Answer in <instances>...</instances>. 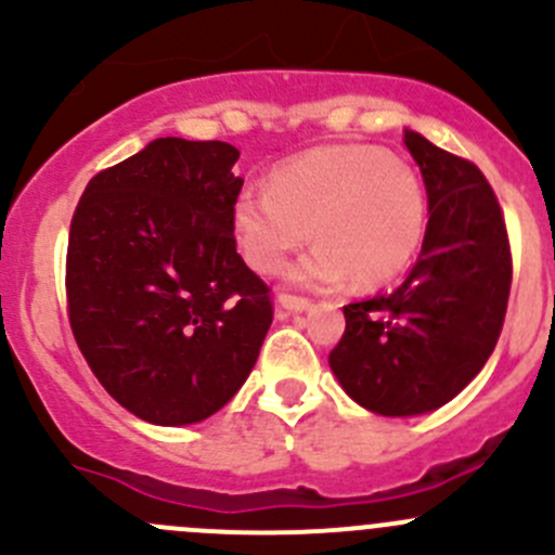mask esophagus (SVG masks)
I'll use <instances>...</instances> for the list:
<instances>
[{"instance_id":"34e87169","label":"esophagus","mask_w":555,"mask_h":555,"mask_svg":"<svg viewBox=\"0 0 555 555\" xmlns=\"http://www.w3.org/2000/svg\"><path fill=\"white\" fill-rule=\"evenodd\" d=\"M278 305L283 307V310H291V312H299V310H307V307L312 305L307 296H299V294H288V291H280L278 294Z\"/></svg>"}]
</instances>
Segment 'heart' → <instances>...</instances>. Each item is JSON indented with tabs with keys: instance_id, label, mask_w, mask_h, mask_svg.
<instances>
[{
	"instance_id": "b5f03b06",
	"label": "heart",
	"mask_w": 555,
	"mask_h": 555,
	"mask_svg": "<svg viewBox=\"0 0 555 555\" xmlns=\"http://www.w3.org/2000/svg\"><path fill=\"white\" fill-rule=\"evenodd\" d=\"M245 261L278 272L296 248H315L291 270L307 285H383L408 270L426 232V191L408 162L375 145H326L288 158L270 185L250 183L234 202Z\"/></svg>"
}]
</instances>
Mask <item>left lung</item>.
Listing matches in <instances>:
<instances>
[{
    "instance_id": "obj_1",
    "label": "left lung",
    "mask_w": 555,
    "mask_h": 555,
    "mask_svg": "<svg viewBox=\"0 0 555 555\" xmlns=\"http://www.w3.org/2000/svg\"><path fill=\"white\" fill-rule=\"evenodd\" d=\"M429 196L418 264L391 294L345 305L328 353L350 399L377 415L451 402L482 370L507 312L513 254L496 194L469 158L404 131Z\"/></svg>"
}]
</instances>
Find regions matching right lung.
Wrapping results in <instances>:
<instances>
[{
    "mask_svg": "<svg viewBox=\"0 0 555 555\" xmlns=\"http://www.w3.org/2000/svg\"><path fill=\"white\" fill-rule=\"evenodd\" d=\"M229 142L158 137L89 180L67 245V315L104 391L183 426L223 408L270 332V285L237 254Z\"/></svg>",
    "mask_w": 555,
    "mask_h": 555,
    "instance_id": "add662e5",
    "label": "right lung"
}]
</instances>
